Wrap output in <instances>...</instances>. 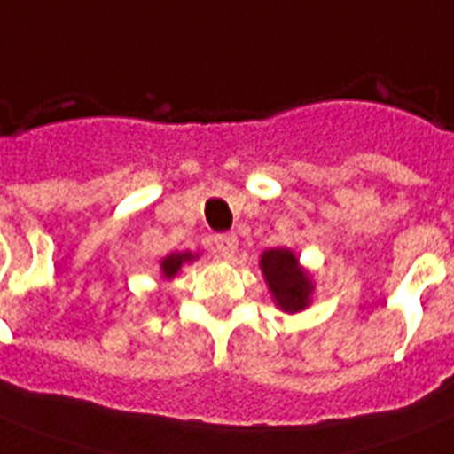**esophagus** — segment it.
<instances>
[{"instance_id":"1","label":"esophagus","mask_w":454,"mask_h":454,"mask_svg":"<svg viewBox=\"0 0 454 454\" xmlns=\"http://www.w3.org/2000/svg\"><path fill=\"white\" fill-rule=\"evenodd\" d=\"M214 254L221 256V259H231L238 249V235L235 233H216L212 238Z\"/></svg>"}]
</instances>
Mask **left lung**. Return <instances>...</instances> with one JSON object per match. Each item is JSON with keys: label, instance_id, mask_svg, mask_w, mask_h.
<instances>
[{"label": "left lung", "instance_id": "left-lung-1", "mask_svg": "<svg viewBox=\"0 0 454 454\" xmlns=\"http://www.w3.org/2000/svg\"><path fill=\"white\" fill-rule=\"evenodd\" d=\"M262 270L266 276L278 306L287 313L306 309L310 294L309 276L299 269V259L290 249H269L262 256Z\"/></svg>", "mask_w": 454, "mask_h": 454}]
</instances>
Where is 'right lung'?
<instances>
[{
  "label": "right lung",
  "mask_w": 454,
  "mask_h": 454,
  "mask_svg": "<svg viewBox=\"0 0 454 454\" xmlns=\"http://www.w3.org/2000/svg\"><path fill=\"white\" fill-rule=\"evenodd\" d=\"M191 259H192V254H188V252H185V254H169L162 262V273L167 278L176 276V270L181 269V263L191 262Z\"/></svg>",
  "instance_id": "obj_1"
}]
</instances>
